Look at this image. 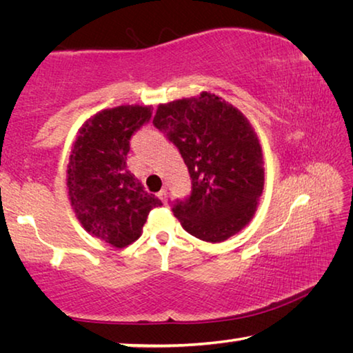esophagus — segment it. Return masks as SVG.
Masks as SVG:
<instances>
[{"label":"esophagus","mask_w":353,"mask_h":353,"mask_svg":"<svg viewBox=\"0 0 353 353\" xmlns=\"http://www.w3.org/2000/svg\"><path fill=\"white\" fill-rule=\"evenodd\" d=\"M157 196H159V199H160V201H162V202H166V198H168V191H166L165 188H163V190H160Z\"/></svg>","instance_id":"obj_1"}]
</instances>
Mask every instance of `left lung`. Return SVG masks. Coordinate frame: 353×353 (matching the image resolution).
Here are the masks:
<instances>
[{"label":"left lung","mask_w":353,"mask_h":353,"mask_svg":"<svg viewBox=\"0 0 353 353\" xmlns=\"http://www.w3.org/2000/svg\"><path fill=\"white\" fill-rule=\"evenodd\" d=\"M187 165L191 191L170 201L190 235L219 243L254 216L265 182L259 139L243 113L213 93L159 105L152 119Z\"/></svg>","instance_id":"left-lung-1"}]
</instances>
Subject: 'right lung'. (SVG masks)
<instances>
[{"label": "right lung", "instance_id": "right-lung-1", "mask_svg": "<svg viewBox=\"0 0 353 353\" xmlns=\"http://www.w3.org/2000/svg\"><path fill=\"white\" fill-rule=\"evenodd\" d=\"M149 107L119 105L88 119L68 165V194L83 229L115 248L141 235L149 212L162 201L128 170L130 139L149 123Z\"/></svg>", "mask_w": 353, "mask_h": 353}]
</instances>
